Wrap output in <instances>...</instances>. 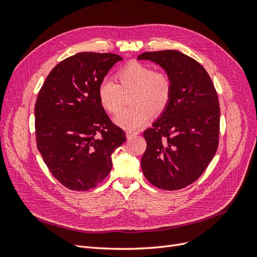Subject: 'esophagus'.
<instances>
[{
    "instance_id": "obj_1",
    "label": "esophagus",
    "mask_w": 257,
    "mask_h": 257,
    "mask_svg": "<svg viewBox=\"0 0 257 257\" xmlns=\"http://www.w3.org/2000/svg\"><path fill=\"white\" fill-rule=\"evenodd\" d=\"M136 135H138V132L137 131H131V130L126 131V137H127V139L133 138Z\"/></svg>"
}]
</instances>
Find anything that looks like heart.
<instances>
[{
    "mask_svg": "<svg viewBox=\"0 0 257 257\" xmlns=\"http://www.w3.org/2000/svg\"><path fill=\"white\" fill-rule=\"evenodd\" d=\"M115 83L103 79L97 87V98L103 109L110 114L121 109L123 95L130 93L131 107L115 116L114 122L126 130L143 126L152 115L164 112L172 102L174 80L164 69H153L150 65L132 61L114 74Z\"/></svg>",
    "mask_w": 257,
    "mask_h": 257,
    "instance_id": "b5f03b06",
    "label": "heart"
}]
</instances>
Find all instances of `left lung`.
<instances>
[{"instance_id": "left-lung-1", "label": "left lung", "mask_w": 257, "mask_h": 257, "mask_svg": "<svg viewBox=\"0 0 257 257\" xmlns=\"http://www.w3.org/2000/svg\"><path fill=\"white\" fill-rule=\"evenodd\" d=\"M170 74L174 93L167 109L144 132L142 168L159 189L185 188L203 175L219 146L220 106L214 84L197 61L177 50L144 52Z\"/></svg>"}]
</instances>
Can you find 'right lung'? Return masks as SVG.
I'll return each instance as SVG.
<instances>
[{"label": "right lung", "mask_w": 257, "mask_h": 257, "mask_svg": "<svg viewBox=\"0 0 257 257\" xmlns=\"http://www.w3.org/2000/svg\"><path fill=\"white\" fill-rule=\"evenodd\" d=\"M122 58L79 52L46 78L35 104L37 149L52 176L73 191H88L110 173L111 155L125 133L99 105L97 87Z\"/></svg>", "instance_id": "1"}]
</instances>
